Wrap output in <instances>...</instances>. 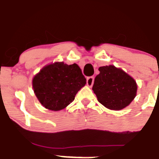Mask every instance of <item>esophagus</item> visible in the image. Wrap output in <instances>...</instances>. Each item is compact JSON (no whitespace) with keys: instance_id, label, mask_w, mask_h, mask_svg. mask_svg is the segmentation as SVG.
<instances>
[{"instance_id":"esophagus-1","label":"esophagus","mask_w":159,"mask_h":159,"mask_svg":"<svg viewBox=\"0 0 159 159\" xmlns=\"http://www.w3.org/2000/svg\"><path fill=\"white\" fill-rule=\"evenodd\" d=\"M87 85H89V86H92L93 85V82H94V78L93 77H89V78H87Z\"/></svg>"}]
</instances>
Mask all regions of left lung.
Here are the masks:
<instances>
[{
    "label": "left lung",
    "instance_id": "obj_1",
    "mask_svg": "<svg viewBox=\"0 0 159 159\" xmlns=\"http://www.w3.org/2000/svg\"><path fill=\"white\" fill-rule=\"evenodd\" d=\"M93 90L97 100L104 107L111 110H120L129 105L136 96L135 80L114 66H101Z\"/></svg>",
    "mask_w": 159,
    "mask_h": 159
}]
</instances>
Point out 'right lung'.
Here are the masks:
<instances>
[{
    "label": "right lung",
    "instance_id": "right-lung-1",
    "mask_svg": "<svg viewBox=\"0 0 159 159\" xmlns=\"http://www.w3.org/2000/svg\"><path fill=\"white\" fill-rule=\"evenodd\" d=\"M86 79L76 63L55 62L43 67L32 81L34 92L39 102L53 111L63 109L85 86Z\"/></svg>",
    "mask_w": 159,
    "mask_h": 159
}]
</instances>
